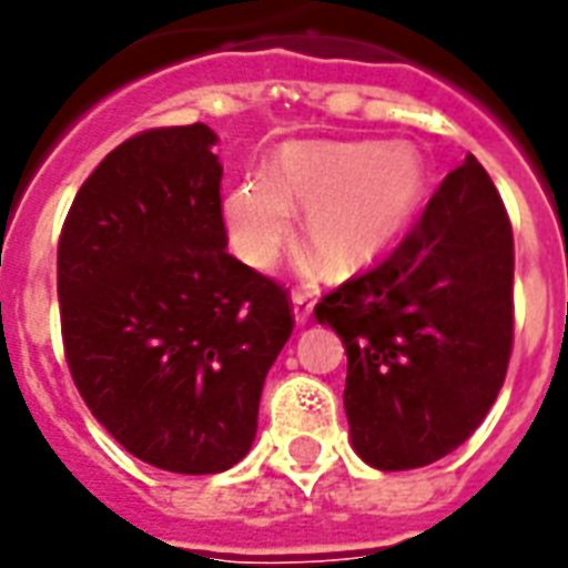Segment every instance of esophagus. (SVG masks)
I'll list each match as a JSON object with an SVG mask.
<instances>
[{
    "label": "esophagus",
    "mask_w": 568,
    "mask_h": 568,
    "mask_svg": "<svg viewBox=\"0 0 568 568\" xmlns=\"http://www.w3.org/2000/svg\"><path fill=\"white\" fill-rule=\"evenodd\" d=\"M292 306H294V322L306 324L313 318V301H310V294L294 292L292 294Z\"/></svg>",
    "instance_id": "obj_1"
}]
</instances>
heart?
Instances as JSON below:
<instances>
[{
  "instance_id": "heart-1",
  "label": "heart",
  "mask_w": 568,
  "mask_h": 568,
  "mask_svg": "<svg viewBox=\"0 0 568 568\" xmlns=\"http://www.w3.org/2000/svg\"><path fill=\"white\" fill-rule=\"evenodd\" d=\"M426 160L410 142H288L274 175L237 181L223 199L235 253L265 267L306 207L303 237L333 276L361 274L399 244L426 202Z\"/></svg>"
}]
</instances>
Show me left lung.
<instances>
[{"label": "left lung", "instance_id": "left-lung-1", "mask_svg": "<svg viewBox=\"0 0 568 568\" xmlns=\"http://www.w3.org/2000/svg\"><path fill=\"white\" fill-rule=\"evenodd\" d=\"M513 226L474 154L428 199L375 271L315 306L348 354L352 447L410 470L462 447L504 387L513 354Z\"/></svg>", "mask_w": 568, "mask_h": 568}]
</instances>
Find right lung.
Segmentation results:
<instances>
[{
  "label": "right lung",
  "instance_id": "right-lung-1",
  "mask_svg": "<svg viewBox=\"0 0 568 568\" xmlns=\"http://www.w3.org/2000/svg\"><path fill=\"white\" fill-rule=\"evenodd\" d=\"M207 124L110 151L59 237L64 357L130 456L220 474L250 453L267 369L292 336L288 294L229 255Z\"/></svg>",
  "mask_w": 568,
  "mask_h": 568
}]
</instances>
